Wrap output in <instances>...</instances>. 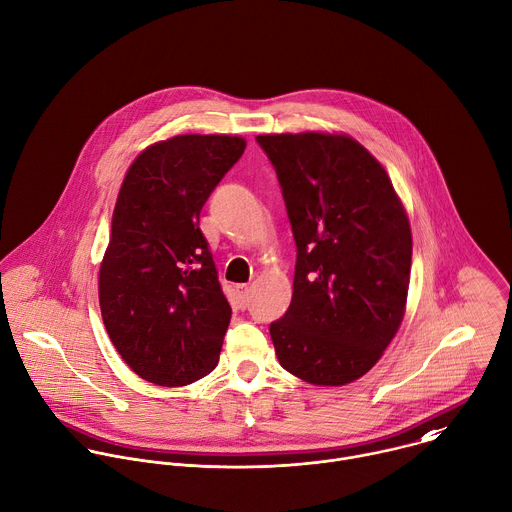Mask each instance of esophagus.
I'll return each instance as SVG.
<instances>
[{
  "mask_svg": "<svg viewBox=\"0 0 512 512\" xmlns=\"http://www.w3.org/2000/svg\"><path fill=\"white\" fill-rule=\"evenodd\" d=\"M236 290H238V296H240V304H242V308H246V306H248V302H250V286H248V284H238V286H236Z\"/></svg>",
  "mask_w": 512,
  "mask_h": 512,
  "instance_id": "obj_1",
  "label": "esophagus"
}]
</instances>
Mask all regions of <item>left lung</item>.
Here are the masks:
<instances>
[{"mask_svg": "<svg viewBox=\"0 0 512 512\" xmlns=\"http://www.w3.org/2000/svg\"><path fill=\"white\" fill-rule=\"evenodd\" d=\"M296 242L294 292L270 324L276 356L316 386L364 376L406 310L412 234L380 162L346 134H266Z\"/></svg>", "mask_w": 512, "mask_h": 512, "instance_id": "8db88e82", "label": "left lung"}]
</instances>
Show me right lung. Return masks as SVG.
<instances>
[{"label":"right lung","instance_id":"1","mask_svg":"<svg viewBox=\"0 0 512 512\" xmlns=\"http://www.w3.org/2000/svg\"><path fill=\"white\" fill-rule=\"evenodd\" d=\"M244 148L240 136H174L148 146L122 182L100 308L124 362L158 386L192 384L218 364L232 308L198 224Z\"/></svg>","mask_w":512,"mask_h":512}]
</instances>
